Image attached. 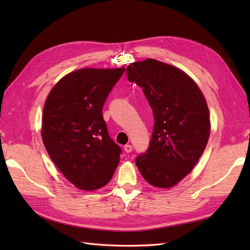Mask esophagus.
Returning <instances> with one entry per match:
<instances>
[{
	"instance_id": "esophagus-1",
	"label": "esophagus",
	"mask_w": 250,
	"mask_h": 250,
	"mask_svg": "<svg viewBox=\"0 0 250 250\" xmlns=\"http://www.w3.org/2000/svg\"><path fill=\"white\" fill-rule=\"evenodd\" d=\"M124 150H125L126 153H130L131 151H132V146L131 145H125L124 146Z\"/></svg>"
}]
</instances>
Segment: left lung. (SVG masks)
I'll return each instance as SVG.
<instances>
[{"mask_svg": "<svg viewBox=\"0 0 250 250\" xmlns=\"http://www.w3.org/2000/svg\"><path fill=\"white\" fill-rule=\"evenodd\" d=\"M152 107L153 133L135 164L148 184L170 188L190 173L209 138L208 107L199 86L178 67L147 58L126 67Z\"/></svg>", "mask_w": 250, "mask_h": 250, "instance_id": "obj_1", "label": "left lung"}]
</instances>
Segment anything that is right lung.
Returning a JSON list of instances; mask_svg holds the SVG:
<instances>
[{
  "label": "right lung",
  "mask_w": 250,
  "mask_h": 250,
  "mask_svg": "<svg viewBox=\"0 0 250 250\" xmlns=\"http://www.w3.org/2000/svg\"><path fill=\"white\" fill-rule=\"evenodd\" d=\"M124 71H73L52 87L44 101L43 145L58 170L80 190L106 186L119 165L121 149L109 138L102 107Z\"/></svg>",
  "instance_id": "add662e5"
}]
</instances>
